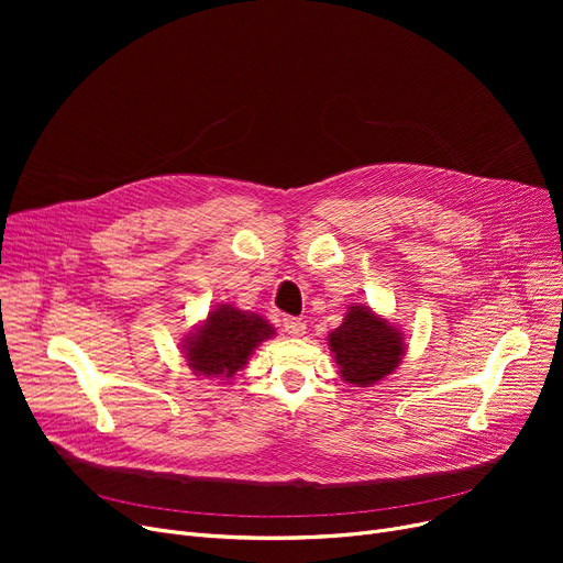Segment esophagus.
<instances>
[{
  "label": "esophagus",
  "instance_id": "esophagus-1",
  "mask_svg": "<svg viewBox=\"0 0 563 563\" xmlns=\"http://www.w3.org/2000/svg\"><path fill=\"white\" fill-rule=\"evenodd\" d=\"M283 327H285V333L291 335V338H301L306 335V321L303 319H297V317H285L283 319Z\"/></svg>",
  "mask_w": 563,
  "mask_h": 563
}]
</instances>
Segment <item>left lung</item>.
<instances>
[{"mask_svg": "<svg viewBox=\"0 0 563 563\" xmlns=\"http://www.w3.org/2000/svg\"><path fill=\"white\" fill-rule=\"evenodd\" d=\"M329 346L346 383L374 386L397 369L404 356V338L367 306H351L342 327L329 335Z\"/></svg>", "mask_w": 563, "mask_h": 563, "instance_id": "obj_1", "label": "left lung"}]
</instances>
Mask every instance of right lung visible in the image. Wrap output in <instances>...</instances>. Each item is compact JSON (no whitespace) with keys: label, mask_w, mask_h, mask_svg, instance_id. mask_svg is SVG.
<instances>
[{"label":"right lung","mask_w":563,"mask_h":563,"mask_svg":"<svg viewBox=\"0 0 563 563\" xmlns=\"http://www.w3.org/2000/svg\"><path fill=\"white\" fill-rule=\"evenodd\" d=\"M272 335L274 329L260 314L219 306L185 340V358L194 374L230 378L249 363L253 349Z\"/></svg>","instance_id":"add662e5"}]
</instances>
